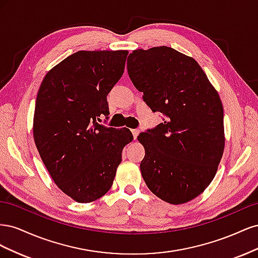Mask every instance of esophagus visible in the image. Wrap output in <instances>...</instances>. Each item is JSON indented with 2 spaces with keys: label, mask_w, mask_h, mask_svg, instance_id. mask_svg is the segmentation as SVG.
Here are the masks:
<instances>
[{
  "label": "esophagus",
  "mask_w": 258,
  "mask_h": 258,
  "mask_svg": "<svg viewBox=\"0 0 258 258\" xmlns=\"http://www.w3.org/2000/svg\"><path fill=\"white\" fill-rule=\"evenodd\" d=\"M131 132H132V135H134L135 140H137V138H138V136H139V134H140V131L137 130V129H134V130H131Z\"/></svg>",
  "instance_id": "obj_1"
}]
</instances>
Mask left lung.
Returning a JSON list of instances; mask_svg holds the SVG:
<instances>
[{"mask_svg": "<svg viewBox=\"0 0 258 258\" xmlns=\"http://www.w3.org/2000/svg\"><path fill=\"white\" fill-rule=\"evenodd\" d=\"M127 68L146 104L166 116L138 137L145 150L142 176L161 200L186 204L205 191L223 157L220 96L196 60L167 46L134 50Z\"/></svg>", "mask_w": 258, "mask_h": 258, "instance_id": "8db88e82", "label": "left lung"}]
</instances>
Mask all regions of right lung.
<instances>
[{
    "label": "right lung",
    "instance_id": "1",
    "mask_svg": "<svg viewBox=\"0 0 258 258\" xmlns=\"http://www.w3.org/2000/svg\"><path fill=\"white\" fill-rule=\"evenodd\" d=\"M128 50H80L45 75L37 92L33 138L52 181L70 198L89 204L110 190L127 129L99 124L106 96L120 80Z\"/></svg>",
    "mask_w": 258,
    "mask_h": 258
}]
</instances>
